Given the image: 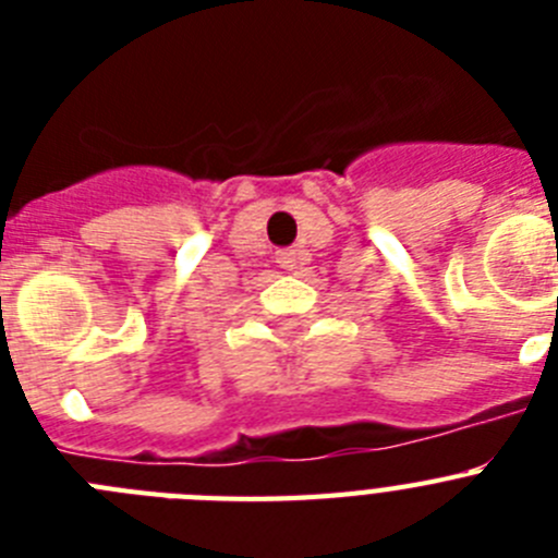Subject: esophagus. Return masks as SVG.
<instances>
[{
  "instance_id": "esophagus-1",
  "label": "esophagus",
  "mask_w": 558,
  "mask_h": 558,
  "mask_svg": "<svg viewBox=\"0 0 558 558\" xmlns=\"http://www.w3.org/2000/svg\"><path fill=\"white\" fill-rule=\"evenodd\" d=\"M276 263L282 265L284 270H293L295 265H299V254H295V248H282V251H276Z\"/></svg>"
}]
</instances>
